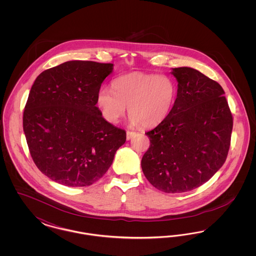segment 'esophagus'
Listing matches in <instances>:
<instances>
[{"label": "esophagus", "mask_w": 256, "mask_h": 256, "mask_svg": "<svg viewBox=\"0 0 256 256\" xmlns=\"http://www.w3.org/2000/svg\"><path fill=\"white\" fill-rule=\"evenodd\" d=\"M136 135L135 132H126V140H130L132 137H134Z\"/></svg>", "instance_id": "34e87169"}]
</instances>
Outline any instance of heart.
Masks as SVG:
<instances>
[{"mask_svg":"<svg viewBox=\"0 0 256 256\" xmlns=\"http://www.w3.org/2000/svg\"><path fill=\"white\" fill-rule=\"evenodd\" d=\"M111 89L102 88L96 102L104 120L119 122L128 106L132 126L152 128L163 122L176 102L178 86L166 74L134 72L116 78Z\"/></svg>","mask_w":256,"mask_h":256,"instance_id":"b5f03b06","label":"heart"}]
</instances>
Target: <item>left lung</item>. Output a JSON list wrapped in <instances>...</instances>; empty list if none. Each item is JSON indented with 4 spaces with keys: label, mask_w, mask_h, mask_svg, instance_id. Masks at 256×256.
Here are the masks:
<instances>
[{
    "label": "left lung",
    "mask_w": 256,
    "mask_h": 256,
    "mask_svg": "<svg viewBox=\"0 0 256 256\" xmlns=\"http://www.w3.org/2000/svg\"><path fill=\"white\" fill-rule=\"evenodd\" d=\"M178 94L169 116L146 132L141 161L150 183L165 193H184L208 182L224 165L233 119L219 84L189 68H174Z\"/></svg>",
    "instance_id": "8db88e82"
}]
</instances>
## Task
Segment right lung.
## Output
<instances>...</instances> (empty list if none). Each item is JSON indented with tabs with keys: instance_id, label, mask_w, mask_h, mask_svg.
Wrapping results in <instances>:
<instances>
[{
	"instance_id": "obj_1",
	"label": "right lung",
	"mask_w": 256,
	"mask_h": 256,
	"mask_svg": "<svg viewBox=\"0 0 256 256\" xmlns=\"http://www.w3.org/2000/svg\"><path fill=\"white\" fill-rule=\"evenodd\" d=\"M113 64L64 62L40 74L24 106L23 128L37 168L69 187L89 186L110 169L124 130L106 121L98 92Z\"/></svg>"
}]
</instances>
